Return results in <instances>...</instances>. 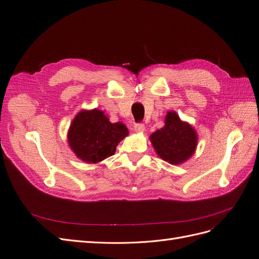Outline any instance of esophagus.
<instances>
[{"label":"esophagus","mask_w":259,"mask_h":259,"mask_svg":"<svg viewBox=\"0 0 259 259\" xmlns=\"http://www.w3.org/2000/svg\"><path fill=\"white\" fill-rule=\"evenodd\" d=\"M134 130H135V132H137V133H144L146 128H145V125H144V124L138 123V124H135Z\"/></svg>","instance_id":"34e87169"}]
</instances>
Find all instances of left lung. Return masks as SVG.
<instances>
[{
	"mask_svg": "<svg viewBox=\"0 0 259 259\" xmlns=\"http://www.w3.org/2000/svg\"><path fill=\"white\" fill-rule=\"evenodd\" d=\"M150 142L160 158L177 165L191 158L197 148L198 136L189 123L180 120L175 111H168L165 125L153 133Z\"/></svg>",
	"mask_w": 259,
	"mask_h": 259,
	"instance_id": "8db88e82",
	"label": "left lung"
}]
</instances>
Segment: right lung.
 <instances>
[{"instance_id": "right-lung-1", "label": "right lung", "mask_w": 259, "mask_h": 259, "mask_svg": "<svg viewBox=\"0 0 259 259\" xmlns=\"http://www.w3.org/2000/svg\"><path fill=\"white\" fill-rule=\"evenodd\" d=\"M128 135L122 122L111 123L104 111L82 110L68 132V143L76 156L86 163H98L114 154L115 148Z\"/></svg>"}]
</instances>
